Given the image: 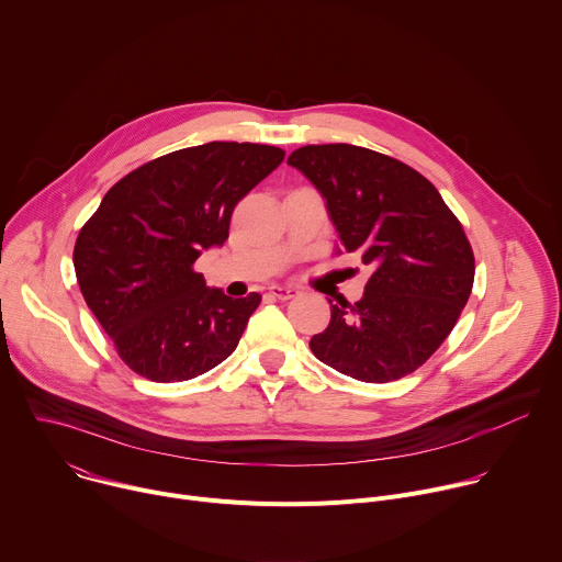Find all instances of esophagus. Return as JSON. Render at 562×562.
<instances>
[{"instance_id": "esophagus-1", "label": "esophagus", "mask_w": 562, "mask_h": 562, "mask_svg": "<svg viewBox=\"0 0 562 562\" xmlns=\"http://www.w3.org/2000/svg\"><path fill=\"white\" fill-rule=\"evenodd\" d=\"M269 295H271V297H276V300H291V297H295V295H297V289H293V286H280V284H273V286H269Z\"/></svg>"}]
</instances>
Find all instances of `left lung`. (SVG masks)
I'll list each match as a JSON object with an SVG mask.
<instances>
[{
    "label": "left lung",
    "mask_w": 562,
    "mask_h": 562,
    "mask_svg": "<svg viewBox=\"0 0 562 562\" xmlns=\"http://www.w3.org/2000/svg\"><path fill=\"white\" fill-rule=\"evenodd\" d=\"M327 200L340 251L371 269L362 300L331 304L313 356L362 382L423 367L456 327L473 286V251L438 189L395 157L353 144H308L289 155Z\"/></svg>",
    "instance_id": "8db88e82"
}]
</instances>
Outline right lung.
Returning a JSON list of instances; mask_svg holds the SVG:
<instances>
[{
	"label": "right lung",
	"instance_id": "obj_1",
	"mask_svg": "<svg viewBox=\"0 0 562 562\" xmlns=\"http://www.w3.org/2000/svg\"><path fill=\"white\" fill-rule=\"evenodd\" d=\"M282 159L278 146L209 142L155 157L109 189L77 235L72 265L128 369L182 382L235 351L262 295L209 289L195 260L224 245L235 204Z\"/></svg>",
	"mask_w": 562,
	"mask_h": 562
}]
</instances>
